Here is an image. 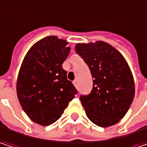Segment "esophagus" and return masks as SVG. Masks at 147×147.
Segmentation results:
<instances>
[{"label": "esophagus", "instance_id": "1", "mask_svg": "<svg viewBox=\"0 0 147 147\" xmlns=\"http://www.w3.org/2000/svg\"><path fill=\"white\" fill-rule=\"evenodd\" d=\"M73 84H74V85L76 88L78 87V81H77V80H74V81L73 82Z\"/></svg>", "mask_w": 147, "mask_h": 147}]
</instances>
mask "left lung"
<instances>
[{
  "mask_svg": "<svg viewBox=\"0 0 147 147\" xmlns=\"http://www.w3.org/2000/svg\"><path fill=\"white\" fill-rule=\"evenodd\" d=\"M75 51L88 64L94 79L92 92L80 96L87 117L100 127L117 124L135 96V81L126 60L103 41L77 43Z\"/></svg>",
  "mask_w": 147,
  "mask_h": 147,
  "instance_id": "1",
  "label": "left lung"
}]
</instances>
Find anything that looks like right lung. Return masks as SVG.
Listing matches in <instances>:
<instances>
[{
	"label": "right lung",
	"instance_id": "right-lung-1",
	"mask_svg": "<svg viewBox=\"0 0 147 147\" xmlns=\"http://www.w3.org/2000/svg\"><path fill=\"white\" fill-rule=\"evenodd\" d=\"M68 43L56 36L39 40L28 50L19 70L18 100L30 120L40 125L58 121L77 94L63 68L70 52Z\"/></svg>",
	"mask_w": 147,
	"mask_h": 147
}]
</instances>
